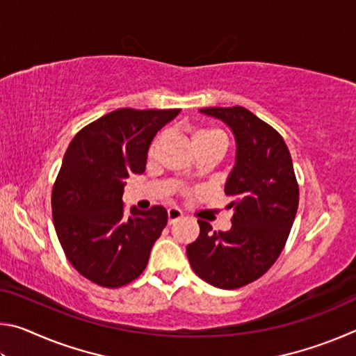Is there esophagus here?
I'll use <instances>...</instances> for the list:
<instances>
[{
    "label": "esophagus",
    "instance_id": "obj_1",
    "mask_svg": "<svg viewBox=\"0 0 356 356\" xmlns=\"http://www.w3.org/2000/svg\"><path fill=\"white\" fill-rule=\"evenodd\" d=\"M182 212H180L179 209H168V222L170 225H174V222H177L179 220H182Z\"/></svg>",
    "mask_w": 356,
    "mask_h": 356
}]
</instances>
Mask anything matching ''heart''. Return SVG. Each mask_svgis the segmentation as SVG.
<instances>
[{"label": "heart", "mask_w": 356, "mask_h": 356, "mask_svg": "<svg viewBox=\"0 0 356 356\" xmlns=\"http://www.w3.org/2000/svg\"><path fill=\"white\" fill-rule=\"evenodd\" d=\"M165 134H160L154 138L152 144L149 147V155H154L156 152V149L163 141ZM193 146H195L196 152L200 154L204 149H218L221 152H225L226 146H227V138L218 129H212V127H204V129H197L195 134H193ZM193 177V176H190Z\"/></svg>", "instance_id": "1"}]
</instances>
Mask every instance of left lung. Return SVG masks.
<instances>
[{"instance_id": "left-lung-1", "label": "left lung", "mask_w": 356, "mask_h": 356, "mask_svg": "<svg viewBox=\"0 0 356 356\" xmlns=\"http://www.w3.org/2000/svg\"><path fill=\"white\" fill-rule=\"evenodd\" d=\"M232 129L236 166L225 186L232 227L213 231L197 220L200 237L186 246L191 268L209 284L238 289L261 278L280 257L298 209V182L286 141L243 106L202 108Z\"/></svg>"}]
</instances>
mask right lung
I'll return each mask as SVG.
<instances>
[{"instance_id": "1", "label": "right lung", "mask_w": 356, "mask_h": 356, "mask_svg": "<svg viewBox=\"0 0 356 356\" xmlns=\"http://www.w3.org/2000/svg\"><path fill=\"white\" fill-rule=\"evenodd\" d=\"M177 114L119 108L83 127L65 150L51 191L53 222L65 257L94 284L122 287L146 268L168 213L161 206L127 213L124 185L144 172L154 136Z\"/></svg>"}]
</instances>
